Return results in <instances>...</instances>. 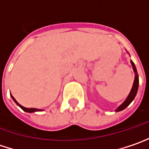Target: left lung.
Returning <instances> with one entry per match:
<instances>
[{"label":"left lung","instance_id":"left-lung-1","mask_svg":"<svg viewBox=\"0 0 149 149\" xmlns=\"http://www.w3.org/2000/svg\"><path fill=\"white\" fill-rule=\"evenodd\" d=\"M131 64L132 66V68H133V71L135 72V79H134V83H133V85H132V90L129 93V95L127 96V98L126 99V100L124 101L120 106H119L117 109H116V112L118 111H120V110H123L124 109H126L127 106L133 101V100L135 99L136 94L137 93V89H138V84H139V78H138V74H137V72H136V68L135 65L133 63L132 61H131Z\"/></svg>","mask_w":149,"mask_h":149}]
</instances>
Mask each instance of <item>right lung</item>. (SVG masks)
<instances>
[{
	"label": "right lung",
	"instance_id": "obj_1",
	"mask_svg": "<svg viewBox=\"0 0 149 149\" xmlns=\"http://www.w3.org/2000/svg\"><path fill=\"white\" fill-rule=\"evenodd\" d=\"M12 96V99L13 100L14 102L21 108V109H22V110H24L25 112H29V113H32V112H36V111H42V109H35V108H26V107H23L22 105H21L20 104H18L17 102V100L14 99V97L13 96V95H11Z\"/></svg>",
	"mask_w": 149,
	"mask_h": 149
}]
</instances>
